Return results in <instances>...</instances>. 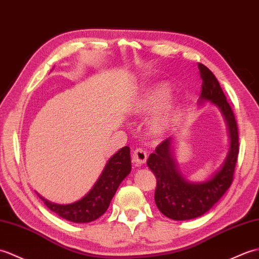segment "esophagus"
<instances>
[{"label":"esophagus","mask_w":259,"mask_h":259,"mask_svg":"<svg viewBox=\"0 0 259 259\" xmlns=\"http://www.w3.org/2000/svg\"><path fill=\"white\" fill-rule=\"evenodd\" d=\"M147 159V153L145 152V149L142 148H136L133 154V163L136 166H140L146 163Z\"/></svg>","instance_id":"obj_1"}]
</instances>
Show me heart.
<instances>
[{
  "mask_svg": "<svg viewBox=\"0 0 259 259\" xmlns=\"http://www.w3.org/2000/svg\"><path fill=\"white\" fill-rule=\"evenodd\" d=\"M170 95V88L167 83L157 82L148 86L140 99L132 107V114L135 116H144L154 112L148 119L146 130L153 139H159L168 133L176 120L178 103Z\"/></svg>",
  "mask_w": 259,
  "mask_h": 259,
  "instance_id": "obj_1",
  "label": "heart"
}]
</instances>
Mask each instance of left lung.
Masks as SVG:
<instances>
[{"instance_id": "left-lung-1", "label": "left lung", "mask_w": 259, "mask_h": 259, "mask_svg": "<svg viewBox=\"0 0 259 259\" xmlns=\"http://www.w3.org/2000/svg\"><path fill=\"white\" fill-rule=\"evenodd\" d=\"M203 79L198 104L210 102L225 118L229 135V149L222 166L203 182H191L182 174L174 154V139L170 136L149 155L147 166L156 176L155 203L163 215L174 221H189L207 212L231 186L236 166L239 143L238 128L231 105L207 67L198 63Z\"/></svg>"}]
</instances>
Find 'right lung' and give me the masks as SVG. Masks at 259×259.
<instances>
[{"mask_svg": "<svg viewBox=\"0 0 259 259\" xmlns=\"http://www.w3.org/2000/svg\"><path fill=\"white\" fill-rule=\"evenodd\" d=\"M130 147L124 146L108 159L99 180L91 191L72 204L61 205L41 198L47 207L60 217L73 223H90L101 217L107 210L119 184L131 173Z\"/></svg>", "mask_w": 259, "mask_h": 259, "instance_id": "1", "label": "right lung"}]
</instances>
